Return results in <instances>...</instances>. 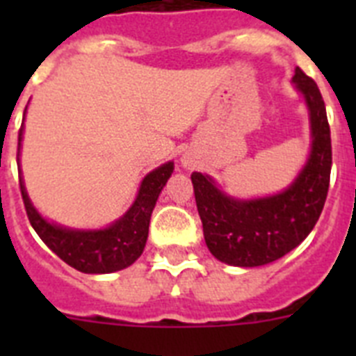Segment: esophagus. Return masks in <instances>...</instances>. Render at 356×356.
I'll list each match as a JSON object with an SVG mask.
<instances>
[{
  "label": "esophagus",
  "instance_id": "obj_1",
  "mask_svg": "<svg viewBox=\"0 0 356 356\" xmlns=\"http://www.w3.org/2000/svg\"><path fill=\"white\" fill-rule=\"evenodd\" d=\"M181 162H184L185 168H191V165H193V162H191V160H188V159H184V160H181Z\"/></svg>",
  "mask_w": 356,
  "mask_h": 356
}]
</instances>
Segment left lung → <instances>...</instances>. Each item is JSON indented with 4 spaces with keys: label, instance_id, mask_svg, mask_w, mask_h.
Returning a JSON list of instances; mask_svg holds the SVG:
<instances>
[{
    "label": "left lung",
    "instance_id": "obj_1",
    "mask_svg": "<svg viewBox=\"0 0 356 356\" xmlns=\"http://www.w3.org/2000/svg\"><path fill=\"white\" fill-rule=\"evenodd\" d=\"M292 83L307 103L312 144L307 163L287 188L238 200L222 193L209 175H191L207 248L228 266L259 267L282 259L308 237L325 207L332 171L326 106L316 81L300 67Z\"/></svg>",
    "mask_w": 356,
    "mask_h": 356
}]
</instances>
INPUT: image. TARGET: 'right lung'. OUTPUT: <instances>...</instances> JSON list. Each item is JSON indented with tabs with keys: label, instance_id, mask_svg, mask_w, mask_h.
I'll list each match as a JSON object with an SVG mask.
<instances>
[{
	"label": "right lung",
	"instance_id": "add662e5",
	"mask_svg": "<svg viewBox=\"0 0 356 356\" xmlns=\"http://www.w3.org/2000/svg\"><path fill=\"white\" fill-rule=\"evenodd\" d=\"M26 115V110H24ZM23 140V127L19 130L17 165ZM21 168V165H19ZM175 163L165 162L144 176L134 205L118 221L99 229H74L44 219L24 188L23 175L19 172V185L24 209L33 229L42 242L65 264L87 275H106L131 266L143 254L147 241L151 212L155 209L162 188L171 178Z\"/></svg>",
	"mask_w": 356,
	"mask_h": 356
}]
</instances>
